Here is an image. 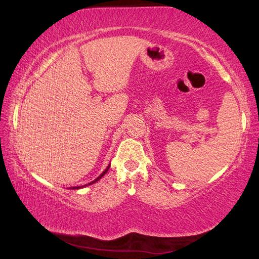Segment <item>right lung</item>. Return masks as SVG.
Masks as SVG:
<instances>
[{
  "label": "right lung",
  "instance_id": "1",
  "mask_svg": "<svg viewBox=\"0 0 259 259\" xmlns=\"http://www.w3.org/2000/svg\"><path fill=\"white\" fill-rule=\"evenodd\" d=\"M109 166H111V164H108V166H107V168H106V169H105V170H104V171H103L102 174H100V175H99V176H98L97 178H96V179H95V181H93V182H91V183H88V184H85V185H83V186H75V187H69V188H72V190H78V188H82V187L89 186V185H91V184H95L96 182H98V181H99V179H100V178H102V177L104 176V175H105V174H106V172L108 171Z\"/></svg>",
  "mask_w": 259,
  "mask_h": 259
}]
</instances>
